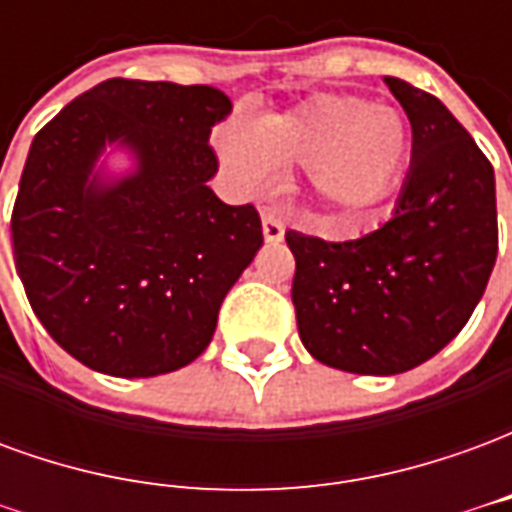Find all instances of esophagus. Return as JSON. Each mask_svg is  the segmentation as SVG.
<instances>
[{
	"mask_svg": "<svg viewBox=\"0 0 512 512\" xmlns=\"http://www.w3.org/2000/svg\"><path fill=\"white\" fill-rule=\"evenodd\" d=\"M263 235H266V241H282V235H285V219L277 211L263 213Z\"/></svg>",
	"mask_w": 512,
	"mask_h": 512,
	"instance_id": "1",
	"label": "esophagus"
}]
</instances>
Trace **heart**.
I'll return each mask as SVG.
<instances>
[{"label": "heart", "mask_w": 512, "mask_h": 512, "mask_svg": "<svg viewBox=\"0 0 512 512\" xmlns=\"http://www.w3.org/2000/svg\"><path fill=\"white\" fill-rule=\"evenodd\" d=\"M216 150L246 189L266 186L274 164L299 167L334 211H362L397 186L411 153V131L392 106L315 95L263 117L255 131L227 123L216 136Z\"/></svg>", "instance_id": "obj_1"}]
</instances>
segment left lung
<instances>
[{
    "mask_svg": "<svg viewBox=\"0 0 512 512\" xmlns=\"http://www.w3.org/2000/svg\"><path fill=\"white\" fill-rule=\"evenodd\" d=\"M411 123V169L395 211L354 241L288 230L304 348L356 376H397L461 332L496 263L494 167L447 106L386 76Z\"/></svg>",
    "mask_w": 512,
    "mask_h": 512,
    "instance_id": "8db88e82",
    "label": "left lung"
}]
</instances>
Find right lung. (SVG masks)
Masks as SVG:
<instances>
[{
  "instance_id": "1",
  "label": "right lung",
  "mask_w": 512,
  "mask_h": 512,
  "mask_svg": "<svg viewBox=\"0 0 512 512\" xmlns=\"http://www.w3.org/2000/svg\"><path fill=\"white\" fill-rule=\"evenodd\" d=\"M233 112L205 84L109 79L32 139L10 233L46 332L90 370L150 378L208 348L227 290L263 246L252 205L208 180L211 128ZM123 149V176L105 156Z\"/></svg>"
}]
</instances>
